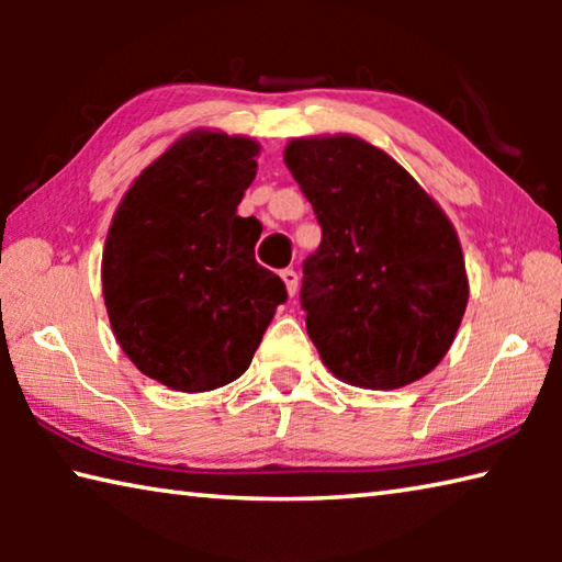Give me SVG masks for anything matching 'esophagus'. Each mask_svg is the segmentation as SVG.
Masks as SVG:
<instances>
[{"label": "esophagus", "instance_id": "esophagus-1", "mask_svg": "<svg viewBox=\"0 0 562 562\" xmlns=\"http://www.w3.org/2000/svg\"><path fill=\"white\" fill-rule=\"evenodd\" d=\"M280 278H282V282H284V288H288V294L292 297V294L297 292V272L288 268V270L280 272Z\"/></svg>", "mask_w": 562, "mask_h": 562}]
</instances>
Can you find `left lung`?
<instances>
[{"label":"left lung","instance_id":"8db88e82","mask_svg":"<svg viewBox=\"0 0 562 562\" xmlns=\"http://www.w3.org/2000/svg\"><path fill=\"white\" fill-rule=\"evenodd\" d=\"M284 166L322 225L300 300L325 367L382 392L429 374L469 304L461 243L441 205L349 133L292 138Z\"/></svg>","mask_w":562,"mask_h":562}]
</instances>
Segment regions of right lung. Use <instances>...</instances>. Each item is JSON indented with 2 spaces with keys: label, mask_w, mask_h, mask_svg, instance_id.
<instances>
[{
  "label": "right lung",
  "mask_w": 562,
  "mask_h": 562,
  "mask_svg": "<svg viewBox=\"0 0 562 562\" xmlns=\"http://www.w3.org/2000/svg\"><path fill=\"white\" fill-rule=\"evenodd\" d=\"M260 144L190 131L133 180L103 245L113 337L138 372L186 394L250 367L288 290L255 260L260 221L237 215Z\"/></svg>",
  "instance_id": "right-lung-1"
}]
</instances>
